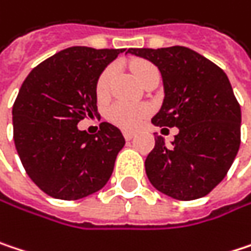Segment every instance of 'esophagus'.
Here are the masks:
<instances>
[{"label":"esophagus","mask_w":251,"mask_h":251,"mask_svg":"<svg viewBox=\"0 0 251 251\" xmlns=\"http://www.w3.org/2000/svg\"><path fill=\"white\" fill-rule=\"evenodd\" d=\"M124 136H125L126 141H130V139L135 136V133H133V132H130V130H124Z\"/></svg>","instance_id":"1"}]
</instances>
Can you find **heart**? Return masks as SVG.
<instances>
[{
    "label": "heart",
    "instance_id": "heart-1",
    "mask_svg": "<svg viewBox=\"0 0 251 251\" xmlns=\"http://www.w3.org/2000/svg\"><path fill=\"white\" fill-rule=\"evenodd\" d=\"M130 69L135 75V77L138 81L142 79L147 73L156 70L153 66H151L145 61H132L130 63ZM113 76V69H106L100 75V77L98 80V86H96V93L98 96H104L109 87L110 79ZM149 113V107L145 104H139V103H129V102H118L115 103L109 110H107V119L115 124L116 126L122 127V129H135L136 126L144 121V118Z\"/></svg>",
    "mask_w": 251,
    "mask_h": 251
}]
</instances>
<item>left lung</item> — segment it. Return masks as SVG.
I'll use <instances>...</instances> for the list:
<instances>
[{"label": "left lung", "mask_w": 251, "mask_h": 251, "mask_svg": "<svg viewBox=\"0 0 251 251\" xmlns=\"http://www.w3.org/2000/svg\"><path fill=\"white\" fill-rule=\"evenodd\" d=\"M155 64L164 84V102L155 126L178 127L165 145L162 136L145 161L151 184L175 200L205 197L228 172L240 148L241 110L227 75L191 49H129Z\"/></svg>", "instance_id": "8db88e82"}]
</instances>
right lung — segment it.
Here are the masks:
<instances>
[{
	"label": "right lung",
	"instance_id": "obj_1",
	"mask_svg": "<svg viewBox=\"0 0 251 251\" xmlns=\"http://www.w3.org/2000/svg\"><path fill=\"white\" fill-rule=\"evenodd\" d=\"M125 50L69 47L34 67L18 92L12 106L15 148L33 182L53 198L95 194L113 172L125 145L122 132L103 122L89 135L77 124L98 112V80Z\"/></svg>",
	"mask_w": 251,
	"mask_h": 251
}]
</instances>
